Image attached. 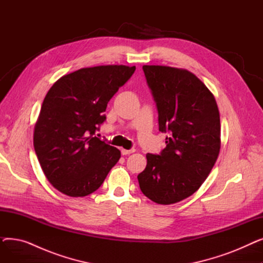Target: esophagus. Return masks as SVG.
Returning a JSON list of instances; mask_svg holds the SVG:
<instances>
[{
  "instance_id": "esophagus-1",
  "label": "esophagus",
  "mask_w": 263,
  "mask_h": 263,
  "mask_svg": "<svg viewBox=\"0 0 263 263\" xmlns=\"http://www.w3.org/2000/svg\"><path fill=\"white\" fill-rule=\"evenodd\" d=\"M134 151H135L134 149H130V150H127V149H121V155H122V156H127V155L133 154Z\"/></svg>"
}]
</instances>
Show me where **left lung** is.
Wrapping results in <instances>:
<instances>
[{"label":"left lung","instance_id":"left-lung-1","mask_svg":"<svg viewBox=\"0 0 263 263\" xmlns=\"http://www.w3.org/2000/svg\"><path fill=\"white\" fill-rule=\"evenodd\" d=\"M143 70L167 133L160 155L147 154L137 176L143 194L159 204L191 196L209 176L220 148L219 112L213 93L185 69L145 65Z\"/></svg>","mask_w":263,"mask_h":263}]
</instances>
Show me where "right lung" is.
Returning a JSON list of instances; mask_svg holds the SVG:
<instances>
[{
	"mask_svg": "<svg viewBox=\"0 0 263 263\" xmlns=\"http://www.w3.org/2000/svg\"><path fill=\"white\" fill-rule=\"evenodd\" d=\"M135 66L82 68L54 83L34 130V148L49 182L63 194L83 197L103 183L120 151L96 136L108 101Z\"/></svg>",
	"mask_w": 263,
	"mask_h": 263,
	"instance_id": "right-lung-1",
	"label": "right lung"
}]
</instances>
